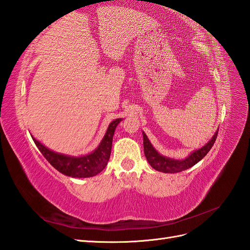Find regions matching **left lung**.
I'll use <instances>...</instances> for the list:
<instances>
[{"label": "left lung", "instance_id": "1", "mask_svg": "<svg viewBox=\"0 0 250 250\" xmlns=\"http://www.w3.org/2000/svg\"><path fill=\"white\" fill-rule=\"evenodd\" d=\"M218 131H216L215 135L211 140L207 144L206 146H203L201 149L196 150L194 152L188 155L187 158L183 161L172 160V158L165 157L156 152V150L151 145L149 142L147 135L143 132V140H144V153L147 158L149 165L155 169L156 171L164 172V173H178L181 171H185L188 168L193 167L194 165L197 164L199 161L208 154V151L213 147L214 143L217 139Z\"/></svg>", "mask_w": 250, "mask_h": 250}]
</instances>
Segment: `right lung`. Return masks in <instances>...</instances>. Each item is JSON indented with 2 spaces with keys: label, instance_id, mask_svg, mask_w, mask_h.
<instances>
[{
  "label": "right lung",
  "instance_id": "add662e5",
  "mask_svg": "<svg viewBox=\"0 0 250 250\" xmlns=\"http://www.w3.org/2000/svg\"><path fill=\"white\" fill-rule=\"evenodd\" d=\"M120 122L121 119L112 121L98 148L90 154L81 157H73L56 153L42 145L34 138L32 139L44 158L60 173L71 177H92L99 174L106 167L111 152L113 133Z\"/></svg>",
  "mask_w": 250,
  "mask_h": 250
}]
</instances>
